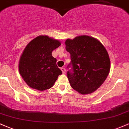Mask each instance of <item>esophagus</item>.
<instances>
[{"label": "esophagus", "instance_id": "esophagus-1", "mask_svg": "<svg viewBox=\"0 0 129 129\" xmlns=\"http://www.w3.org/2000/svg\"><path fill=\"white\" fill-rule=\"evenodd\" d=\"M61 70L62 73H63V74H64V73H66V70H65L64 68H61Z\"/></svg>", "mask_w": 129, "mask_h": 129}]
</instances>
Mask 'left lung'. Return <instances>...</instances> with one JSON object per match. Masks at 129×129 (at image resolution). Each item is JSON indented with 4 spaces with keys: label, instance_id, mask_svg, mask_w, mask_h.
Segmentation results:
<instances>
[{
    "label": "left lung",
    "instance_id": "1",
    "mask_svg": "<svg viewBox=\"0 0 129 129\" xmlns=\"http://www.w3.org/2000/svg\"><path fill=\"white\" fill-rule=\"evenodd\" d=\"M65 44L71 55L67 66L71 86L83 95L95 92L109 73L110 60L106 48L97 39L88 36L67 39Z\"/></svg>",
    "mask_w": 129,
    "mask_h": 129
}]
</instances>
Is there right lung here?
Here are the masks:
<instances>
[{
	"label": "right lung",
	"mask_w": 129,
	"mask_h": 129,
	"mask_svg": "<svg viewBox=\"0 0 129 129\" xmlns=\"http://www.w3.org/2000/svg\"><path fill=\"white\" fill-rule=\"evenodd\" d=\"M61 43L46 36H40L29 43L19 63V71L26 84L38 90L51 88L62 71L52 55Z\"/></svg>",
	"instance_id": "obj_1"
}]
</instances>
